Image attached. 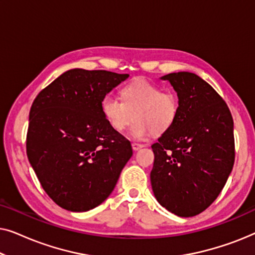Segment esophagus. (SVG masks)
<instances>
[{
    "mask_svg": "<svg viewBox=\"0 0 255 255\" xmlns=\"http://www.w3.org/2000/svg\"><path fill=\"white\" fill-rule=\"evenodd\" d=\"M141 147H144V145H142V144H138V142H132V148H133V151H138V149H140Z\"/></svg>",
    "mask_w": 255,
    "mask_h": 255,
    "instance_id": "esophagus-1",
    "label": "esophagus"
}]
</instances>
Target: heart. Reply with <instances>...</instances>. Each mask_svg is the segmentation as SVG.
<instances>
[{
    "label": "heart",
    "mask_w": 255,
    "mask_h": 255,
    "mask_svg": "<svg viewBox=\"0 0 255 255\" xmlns=\"http://www.w3.org/2000/svg\"><path fill=\"white\" fill-rule=\"evenodd\" d=\"M122 101L114 94H107L101 102L104 118L115 131L121 132L134 122L130 134L144 139L151 133L160 134L172 128L179 115V100L173 93L162 89L147 80L139 79L123 87Z\"/></svg>",
    "instance_id": "obj_1"
}]
</instances>
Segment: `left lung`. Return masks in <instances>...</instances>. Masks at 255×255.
Masks as SVG:
<instances>
[{"mask_svg": "<svg viewBox=\"0 0 255 255\" xmlns=\"http://www.w3.org/2000/svg\"><path fill=\"white\" fill-rule=\"evenodd\" d=\"M167 80L179 97L172 128L152 145L151 184L156 201L172 214L193 217L214 202L235 163L233 120L218 93L189 72Z\"/></svg>", "mask_w": 255, "mask_h": 255, "instance_id": "8db88e82", "label": "left lung"}]
</instances>
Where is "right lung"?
Returning a JSON list of instances; mask_svg holds the SVG:
<instances>
[{
  "instance_id": "add662e5",
  "label": "right lung",
  "mask_w": 255,
  "mask_h": 255,
  "mask_svg": "<svg viewBox=\"0 0 255 255\" xmlns=\"http://www.w3.org/2000/svg\"><path fill=\"white\" fill-rule=\"evenodd\" d=\"M128 78L69 69L33 101L27 159L43 189L66 210L83 212L103 203L132 156L131 142L110 127L101 109L103 96Z\"/></svg>"
}]
</instances>
